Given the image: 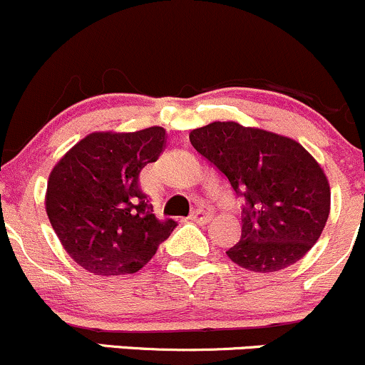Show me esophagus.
Here are the masks:
<instances>
[{
    "label": "esophagus",
    "instance_id": "1",
    "mask_svg": "<svg viewBox=\"0 0 365 365\" xmlns=\"http://www.w3.org/2000/svg\"><path fill=\"white\" fill-rule=\"evenodd\" d=\"M190 220L195 222V224L205 225V224H208L210 220H212V215H210L208 212H202V210H199V212L192 213V217H190Z\"/></svg>",
    "mask_w": 365,
    "mask_h": 365
}]
</instances>
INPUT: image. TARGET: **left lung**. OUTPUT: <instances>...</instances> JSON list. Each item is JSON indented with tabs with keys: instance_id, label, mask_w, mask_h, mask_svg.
Listing matches in <instances>:
<instances>
[{
	"instance_id": "obj_1",
	"label": "left lung",
	"mask_w": 365,
	"mask_h": 365,
	"mask_svg": "<svg viewBox=\"0 0 365 365\" xmlns=\"http://www.w3.org/2000/svg\"><path fill=\"white\" fill-rule=\"evenodd\" d=\"M189 138L245 197L241 240L225 252L234 264L274 273L312 250L327 224L331 187L301 143L237 122H212Z\"/></svg>"
}]
</instances>
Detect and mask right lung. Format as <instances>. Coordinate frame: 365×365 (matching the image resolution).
I'll list each match as a JSON object with an SVG mask.
<instances>
[{
	"label": "right lung",
	"mask_w": 365,
	"mask_h": 365,
	"mask_svg": "<svg viewBox=\"0 0 365 365\" xmlns=\"http://www.w3.org/2000/svg\"><path fill=\"white\" fill-rule=\"evenodd\" d=\"M166 129L92 133L48 176L45 210L68 255L89 273L133 274L155 255L176 222L159 220L140 171L166 147Z\"/></svg>",
	"instance_id": "obj_1"
}]
</instances>
